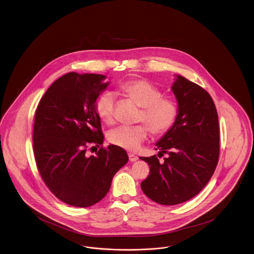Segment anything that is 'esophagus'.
I'll return each mask as SVG.
<instances>
[{
  "label": "esophagus",
  "instance_id": "esophagus-1",
  "mask_svg": "<svg viewBox=\"0 0 254 254\" xmlns=\"http://www.w3.org/2000/svg\"><path fill=\"white\" fill-rule=\"evenodd\" d=\"M128 158H129L130 162H136L138 160V157L132 153H128Z\"/></svg>",
  "mask_w": 254,
  "mask_h": 254
}]
</instances>
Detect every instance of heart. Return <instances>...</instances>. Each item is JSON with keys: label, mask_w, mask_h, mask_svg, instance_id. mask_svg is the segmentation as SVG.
Returning a JSON list of instances; mask_svg holds the SVG:
<instances>
[{"label": "heart", "mask_w": 254, "mask_h": 254, "mask_svg": "<svg viewBox=\"0 0 254 254\" xmlns=\"http://www.w3.org/2000/svg\"><path fill=\"white\" fill-rule=\"evenodd\" d=\"M120 91L141 107L136 126H121L109 134V142L128 151L137 150L147 137L148 128L153 135L160 136L168 131L176 122L179 107L176 100L163 96V91L144 79H130L120 85ZM115 95L104 92L96 101V110L103 122H114Z\"/></svg>", "instance_id": "heart-1"}]
</instances>
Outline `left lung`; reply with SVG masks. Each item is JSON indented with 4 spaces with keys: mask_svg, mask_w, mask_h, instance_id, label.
Segmentation results:
<instances>
[{
    "mask_svg": "<svg viewBox=\"0 0 254 254\" xmlns=\"http://www.w3.org/2000/svg\"><path fill=\"white\" fill-rule=\"evenodd\" d=\"M179 113L172 127L156 143V155L141 157L149 175L142 192L162 205L185 202L199 193L212 178L219 158V125L211 95L197 84L178 75L172 86ZM160 158V156H159Z\"/></svg>",
    "mask_w": 254,
    "mask_h": 254,
    "instance_id": "obj_1",
    "label": "left lung"
}]
</instances>
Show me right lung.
<instances>
[{
	"label": "right lung",
	"instance_id": "1",
	"mask_svg": "<svg viewBox=\"0 0 254 254\" xmlns=\"http://www.w3.org/2000/svg\"><path fill=\"white\" fill-rule=\"evenodd\" d=\"M105 75L68 72L54 82L38 105L33 129L37 167L46 186L62 202L90 207L109 192L112 178L128 162L116 145L103 147L95 102L109 82ZM89 146H100L89 156Z\"/></svg>",
	"mask_w": 254,
	"mask_h": 254
}]
</instances>
